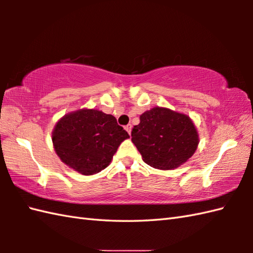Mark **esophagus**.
Instances as JSON below:
<instances>
[{
    "mask_svg": "<svg viewBox=\"0 0 253 253\" xmlns=\"http://www.w3.org/2000/svg\"><path fill=\"white\" fill-rule=\"evenodd\" d=\"M131 125H130V124H128V125H126L125 126V129H126V131L128 132V133H129V135H130V133H131Z\"/></svg>",
    "mask_w": 253,
    "mask_h": 253,
    "instance_id": "esophagus-1",
    "label": "esophagus"
}]
</instances>
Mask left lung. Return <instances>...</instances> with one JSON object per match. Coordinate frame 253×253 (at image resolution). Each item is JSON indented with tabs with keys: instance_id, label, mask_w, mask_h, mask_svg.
I'll return each mask as SVG.
<instances>
[{
	"instance_id": "left-lung-1",
	"label": "left lung",
	"mask_w": 253,
	"mask_h": 253,
	"mask_svg": "<svg viewBox=\"0 0 253 253\" xmlns=\"http://www.w3.org/2000/svg\"><path fill=\"white\" fill-rule=\"evenodd\" d=\"M131 141L148 165L166 170L192 157L199 136L189 116L157 106L140 115V123L132 128Z\"/></svg>"
}]
</instances>
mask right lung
Here are the masks:
<instances>
[{
    "mask_svg": "<svg viewBox=\"0 0 253 253\" xmlns=\"http://www.w3.org/2000/svg\"><path fill=\"white\" fill-rule=\"evenodd\" d=\"M129 135L114 116L94 109L64 115L52 132L58 158L83 175H93L107 168Z\"/></svg>",
    "mask_w": 253,
    "mask_h": 253,
    "instance_id": "obj_1",
    "label": "right lung"
}]
</instances>
